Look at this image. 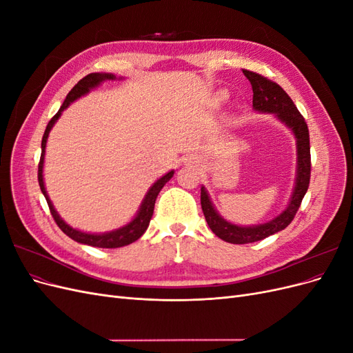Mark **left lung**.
<instances>
[{
  "instance_id": "obj_1",
  "label": "left lung",
  "mask_w": 353,
  "mask_h": 353,
  "mask_svg": "<svg viewBox=\"0 0 353 353\" xmlns=\"http://www.w3.org/2000/svg\"><path fill=\"white\" fill-rule=\"evenodd\" d=\"M243 73L252 85L253 109L256 112L275 114L283 123H285V126L293 131L297 145V174L288 206L272 221L252 227H240L223 219L216 209L213 208L206 188L201 187V209L203 213H205L209 228L215 236L232 244L254 243L284 230L293 221L296 212L301 208V203L309 187V179H311V147H309V131L303 116L297 110L293 100L288 97V94L279 83H275L274 81L256 72L243 69Z\"/></svg>"
}]
</instances>
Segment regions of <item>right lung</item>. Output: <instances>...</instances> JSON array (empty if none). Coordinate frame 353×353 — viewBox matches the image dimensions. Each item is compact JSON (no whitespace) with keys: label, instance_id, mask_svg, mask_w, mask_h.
<instances>
[{"label":"right lung","instance_id":"add662e5","mask_svg":"<svg viewBox=\"0 0 353 353\" xmlns=\"http://www.w3.org/2000/svg\"><path fill=\"white\" fill-rule=\"evenodd\" d=\"M109 79H116L114 74L112 73H90L87 77L82 78L74 87L70 90V92L66 95L65 103L61 104L60 110L51 117V121L48 122L44 137H42V143H41V159H39V165H38V183L41 187L42 194H44L48 208L52 218H54L56 223L59 225V228L69 236L72 240L82 243V244H88V245H94V248H101V249H116V248H123V245H128L134 243L135 240L140 239L143 234L145 232L148 223H150V219L153 216V210H154V203L157 199V194L160 193V190L163 188V185L168 183V181L174 176V170H170L166 175H163L160 179H157L156 183L150 187V190L147 191V194L141 203L140 209H138V213L135 215V218L123 225L122 228H117L114 231H109V232H103V234H90V232H83L79 230H74L70 225L63 221L60 218V215L57 213V210L52 206V203L47 194V190L44 185V175H42V168H44V156H46V145H47V138L48 134L51 131V128L54 126V123L57 122L59 117L61 116V112L65 110L70 103H73L74 100H78L82 95L88 94L92 88L99 87V85L103 81H109Z\"/></svg>","mask_w":353,"mask_h":353}]
</instances>
